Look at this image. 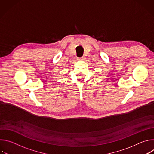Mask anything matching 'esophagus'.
<instances>
[{"instance_id": "esophagus-1", "label": "esophagus", "mask_w": 154, "mask_h": 154, "mask_svg": "<svg viewBox=\"0 0 154 154\" xmlns=\"http://www.w3.org/2000/svg\"><path fill=\"white\" fill-rule=\"evenodd\" d=\"M84 59V57H80V58H78V60H83Z\"/></svg>"}]
</instances>
